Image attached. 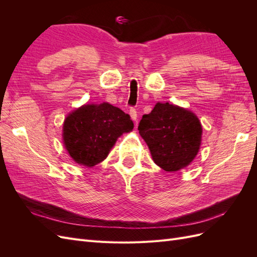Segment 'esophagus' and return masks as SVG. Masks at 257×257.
<instances>
[{
    "mask_svg": "<svg viewBox=\"0 0 257 257\" xmlns=\"http://www.w3.org/2000/svg\"><path fill=\"white\" fill-rule=\"evenodd\" d=\"M130 115H131L132 119H133L135 122H137V120H138V113H137V110L135 109V108H133V107L131 108V109H130Z\"/></svg>",
    "mask_w": 257,
    "mask_h": 257,
    "instance_id": "esophagus-1",
    "label": "esophagus"
}]
</instances>
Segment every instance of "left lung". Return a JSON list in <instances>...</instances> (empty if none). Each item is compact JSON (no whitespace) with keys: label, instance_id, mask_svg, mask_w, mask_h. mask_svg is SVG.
Masks as SVG:
<instances>
[{"label":"left lung","instance_id":"left-lung-1","mask_svg":"<svg viewBox=\"0 0 257 257\" xmlns=\"http://www.w3.org/2000/svg\"><path fill=\"white\" fill-rule=\"evenodd\" d=\"M138 131L155 164L166 172L190 164L199 150L203 133L195 114L169 103H158L150 113L144 114Z\"/></svg>","mask_w":257,"mask_h":257}]
</instances>
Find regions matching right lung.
<instances>
[{"instance_id":"add662e5","label":"right lung","mask_w":257,"mask_h":257,"mask_svg":"<svg viewBox=\"0 0 257 257\" xmlns=\"http://www.w3.org/2000/svg\"><path fill=\"white\" fill-rule=\"evenodd\" d=\"M134 127L131 116L108 103L84 105L64 121L63 141L73 160L84 166L104 161L116 138Z\"/></svg>"}]
</instances>
